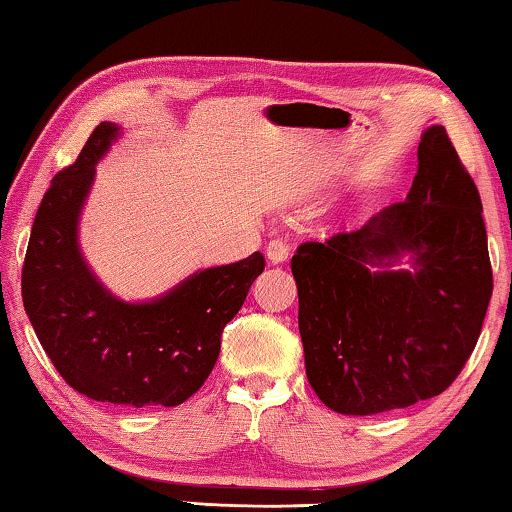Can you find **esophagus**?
<instances>
[{
    "label": "esophagus",
    "mask_w": 512,
    "mask_h": 512,
    "mask_svg": "<svg viewBox=\"0 0 512 512\" xmlns=\"http://www.w3.org/2000/svg\"><path fill=\"white\" fill-rule=\"evenodd\" d=\"M266 257H269L271 264L287 262V257H289L287 241L285 239H271L269 246H266Z\"/></svg>",
    "instance_id": "34e87169"
}]
</instances>
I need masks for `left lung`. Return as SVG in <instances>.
<instances>
[{
    "mask_svg": "<svg viewBox=\"0 0 512 512\" xmlns=\"http://www.w3.org/2000/svg\"><path fill=\"white\" fill-rule=\"evenodd\" d=\"M403 202L291 257L305 371L342 415L442 394L465 367L492 296L483 205L442 125L428 127ZM416 253V271L369 272Z\"/></svg>",
    "mask_w": 512,
    "mask_h": 512,
    "instance_id": "left-lung-1",
    "label": "left lung"
}]
</instances>
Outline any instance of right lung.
Listing matches in <instances>:
<instances>
[{"instance_id":"right-lung-1","label":"right lung","mask_w":512,"mask_h":512,"mask_svg":"<svg viewBox=\"0 0 512 512\" xmlns=\"http://www.w3.org/2000/svg\"><path fill=\"white\" fill-rule=\"evenodd\" d=\"M116 134V125H97L75 164L45 191L22 264V303L47 358L75 392L129 408H173L209 378L223 328L266 262L253 253L200 271L152 303L107 294L79 255L77 216L95 161Z\"/></svg>"}]
</instances>
